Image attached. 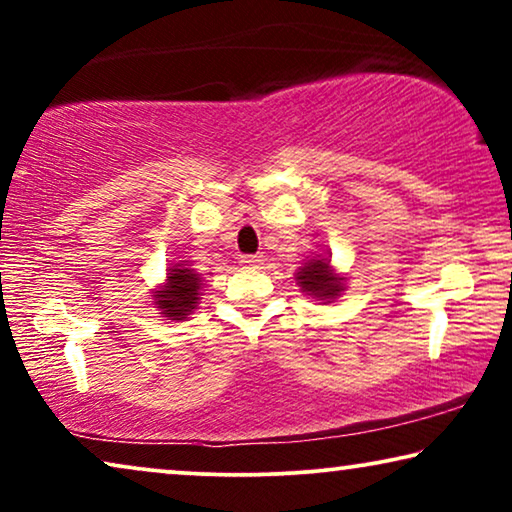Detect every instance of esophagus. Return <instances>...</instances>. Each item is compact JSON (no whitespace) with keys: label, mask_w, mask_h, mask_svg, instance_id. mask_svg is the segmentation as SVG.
Instances as JSON below:
<instances>
[{"label":"esophagus","mask_w":512,"mask_h":512,"mask_svg":"<svg viewBox=\"0 0 512 512\" xmlns=\"http://www.w3.org/2000/svg\"><path fill=\"white\" fill-rule=\"evenodd\" d=\"M261 261H263L261 254H244V256H240V263L247 265V268H251V265H258Z\"/></svg>","instance_id":"esophagus-1"}]
</instances>
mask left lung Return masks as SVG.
<instances>
[{
	"instance_id": "left-lung-1",
	"label": "left lung",
	"mask_w": 512,
	"mask_h": 512,
	"mask_svg": "<svg viewBox=\"0 0 512 512\" xmlns=\"http://www.w3.org/2000/svg\"><path fill=\"white\" fill-rule=\"evenodd\" d=\"M298 284L303 286L307 296L314 298H333L342 291V279L333 277V272L328 270V261L319 258V261H310L305 268L298 272Z\"/></svg>"
}]
</instances>
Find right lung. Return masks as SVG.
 I'll use <instances>...</instances> for the list:
<instances>
[{
  "label": "right lung",
  "instance_id": "add662e5",
  "mask_svg": "<svg viewBox=\"0 0 512 512\" xmlns=\"http://www.w3.org/2000/svg\"><path fill=\"white\" fill-rule=\"evenodd\" d=\"M200 298V277L188 268H170L167 286L156 291V303L165 317L186 319V314L195 310Z\"/></svg>",
  "mask_w": 512,
  "mask_h": 512
}]
</instances>
